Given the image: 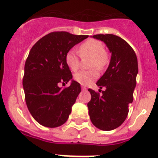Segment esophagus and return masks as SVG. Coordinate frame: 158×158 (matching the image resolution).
<instances>
[{
	"label": "esophagus",
	"instance_id": "esophagus-1",
	"mask_svg": "<svg viewBox=\"0 0 158 158\" xmlns=\"http://www.w3.org/2000/svg\"><path fill=\"white\" fill-rule=\"evenodd\" d=\"M81 89H82V90H83V91H86V90H87V88H86L85 86L82 85L81 86Z\"/></svg>",
	"mask_w": 158,
	"mask_h": 158
}]
</instances>
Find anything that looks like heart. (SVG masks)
<instances>
[{
    "instance_id": "1",
    "label": "heart",
    "mask_w": 158,
    "mask_h": 158,
    "mask_svg": "<svg viewBox=\"0 0 158 158\" xmlns=\"http://www.w3.org/2000/svg\"><path fill=\"white\" fill-rule=\"evenodd\" d=\"M81 56L92 57L91 67L104 68L107 63L108 56L105 51L104 44L99 40H89L84 42L79 47ZM65 62L72 71H77L79 68V57L74 50H70L65 54ZM99 77L98 71L96 69L82 70L77 73L74 79L83 85H88L93 83Z\"/></svg>"
}]
</instances>
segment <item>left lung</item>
<instances>
[{"label": "left lung", "mask_w": 158, "mask_h": 158, "mask_svg": "<svg viewBox=\"0 0 158 158\" xmlns=\"http://www.w3.org/2000/svg\"><path fill=\"white\" fill-rule=\"evenodd\" d=\"M104 42L111 53V61L104 74L96 82L102 95L89 89L91 100L88 103L92 123L102 131H111L125 121L129 105L133 102L134 89L139 72L138 60L132 47L115 35L92 36ZM101 91L100 89H99Z\"/></svg>", "instance_id": "8db88e82"}]
</instances>
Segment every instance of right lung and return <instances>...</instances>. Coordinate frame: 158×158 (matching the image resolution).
<instances>
[{
	"instance_id": "1",
	"label": "right lung",
	"mask_w": 158,
	"mask_h": 158,
	"mask_svg": "<svg viewBox=\"0 0 158 158\" xmlns=\"http://www.w3.org/2000/svg\"><path fill=\"white\" fill-rule=\"evenodd\" d=\"M89 35L54 31L43 36L29 52L24 65L23 86L25 100L32 117L47 127L65 123L79 93L80 84L72 79L65 54ZM71 81L62 89L60 83Z\"/></svg>"
}]
</instances>
